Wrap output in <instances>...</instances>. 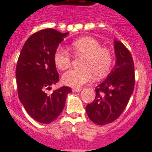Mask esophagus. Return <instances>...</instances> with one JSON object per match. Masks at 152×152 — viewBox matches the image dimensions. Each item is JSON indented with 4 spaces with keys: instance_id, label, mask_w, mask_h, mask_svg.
Returning a JSON list of instances; mask_svg holds the SVG:
<instances>
[{
    "instance_id": "34e87169",
    "label": "esophagus",
    "mask_w": 152,
    "mask_h": 152,
    "mask_svg": "<svg viewBox=\"0 0 152 152\" xmlns=\"http://www.w3.org/2000/svg\"><path fill=\"white\" fill-rule=\"evenodd\" d=\"M82 90V88H72V91L73 92H80Z\"/></svg>"
}]
</instances>
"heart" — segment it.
Listing matches in <instances>:
<instances>
[{
	"instance_id": "heart-1",
	"label": "heart",
	"mask_w": 152,
	"mask_h": 152,
	"mask_svg": "<svg viewBox=\"0 0 152 152\" xmlns=\"http://www.w3.org/2000/svg\"><path fill=\"white\" fill-rule=\"evenodd\" d=\"M75 56H83L80 69H70L62 76L64 84L72 88H80L92 78L102 77L109 72L112 64V53L105 47H101L98 40L91 37H83L74 41L70 46ZM53 60L58 69L64 70L71 64V56L69 53L59 48L55 51Z\"/></svg>"
}]
</instances>
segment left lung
Listing matches in <instances>:
<instances>
[{"label": "left lung", "instance_id": "1", "mask_svg": "<svg viewBox=\"0 0 152 152\" xmlns=\"http://www.w3.org/2000/svg\"><path fill=\"white\" fill-rule=\"evenodd\" d=\"M113 42L115 65L106 80L95 88V99L86 107L88 118L99 125L113 122L122 113L134 89L132 55L122 42Z\"/></svg>", "mask_w": 152, "mask_h": 152}]
</instances>
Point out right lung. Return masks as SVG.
<instances>
[{
    "label": "right lung",
    "instance_id": "obj_1",
    "mask_svg": "<svg viewBox=\"0 0 152 152\" xmlns=\"http://www.w3.org/2000/svg\"><path fill=\"white\" fill-rule=\"evenodd\" d=\"M68 33L45 29L28 38L18 59L15 76L18 96L28 114L43 124L54 121L63 110L69 87H61L48 95L51 85L59 81L53 55Z\"/></svg>",
    "mask_w": 152,
    "mask_h": 152
}]
</instances>
